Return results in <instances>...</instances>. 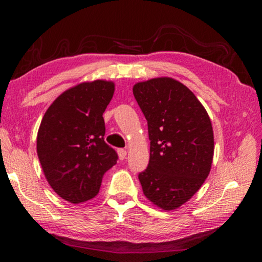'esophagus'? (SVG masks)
<instances>
[{"mask_svg":"<svg viewBox=\"0 0 262 262\" xmlns=\"http://www.w3.org/2000/svg\"><path fill=\"white\" fill-rule=\"evenodd\" d=\"M118 156H119V159H120V161H123V159H125L126 156H127V151H126V150H123V149L118 150Z\"/></svg>","mask_w":262,"mask_h":262,"instance_id":"1","label":"esophagus"}]
</instances>
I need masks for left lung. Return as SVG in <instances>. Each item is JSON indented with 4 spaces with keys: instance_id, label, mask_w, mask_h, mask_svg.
<instances>
[{
    "instance_id": "8db88e82",
    "label": "left lung",
    "mask_w": 262,
    "mask_h": 262,
    "mask_svg": "<svg viewBox=\"0 0 262 262\" xmlns=\"http://www.w3.org/2000/svg\"><path fill=\"white\" fill-rule=\"evenodd\" d=\"M133 94L148 121L150 159L139 174L154 206L174 210L189 201L209 176L214 130L206 108L172 77L137 82Z\"/></svg>"
}]
</instances>
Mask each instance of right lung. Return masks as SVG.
<instances>
[{"label": "right lung", "instance_id": "obj_1", "mask_svg": "<svg viewBox=\"0 0 262 262\" xmlns=\"http://www.w3.org/2000/svg\"><path fill=\"white\" fill-rule=\"evenodd\" d=\"M113 81L96 79L67 89L43 115L37 154L53 190L74 205L99 193L118 155L104 141L103 113L114 95Z\"/></svg>", "mask_w": 262, "mask_h": 262}]
</instances>
